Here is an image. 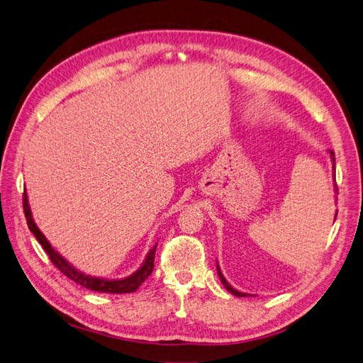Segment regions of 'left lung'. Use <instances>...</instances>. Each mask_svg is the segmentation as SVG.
I'll return each instance as SVG.
<instances>
[{
    "label": "left lung",
    "instance_id": "obj_1",
    "mask_svg": "<svg viewBox=\"0 0 363 363\" xmlns=\"http://www.w3.org/2000/svg\"><path fill=\"white\" fill-rule=\"evenodd\" d=\"M330 152V157H332V160H333V167H335V152L330 150L328 151ZM335 191L337 192V189H336V183H335ZM336 215H337V211H336ZM335 219H336V216H335ZM216 269H218V276H219V279H221V281H223V284H224V288L228 291V292H232L233 295H236V296H247V294H244V292H239V291H236L235 288H232L228 284V281L224 279V276H223V272H221V269H219V265L216 263Z\"/></svg>",
    "mask_w": 363,
    "mask_h": 363
}]
</instances>
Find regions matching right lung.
Wrapping results in <instances>:
<instances>
[{
    "label": "right lung",
    "instance_id": "add662e5",
    "mask_svg": "<svg viewBox=\"0 0 363 363\" xmlns=\"http://www.w3.org/2000/svg\"><path fill=\"white\" fill-rule=\"evenodd\" d=\"M23 204H24V213L27 218V225L30 228V232L35 235V238L39 240V244L43 247V250L47 251V255L50 256L51 262L56 265L60 272H63L65 276L68 279H71L72 281H75L77 284H80V286L86 288V289H91L95 292H106V294H130V292H135L136 289H139V286L142 283H144L150 274L152 272V268H155V255H156V247L157 244L152 247L148 255L142 263L140 268L131 274V276L125 277V279H116V280H111V279H101V277H92V276H87V274L75 269L71 263L62 257L59 252L51 247V244L47 240V238L43 236V233L39 230V227L36 225L35 219H33L31 215V208L28 204V196L27 192L24 189V199H23Z\"/></svg>",
    "mask_w": 363,
    "mask_h": 363
}]
</instances>
